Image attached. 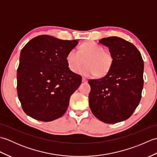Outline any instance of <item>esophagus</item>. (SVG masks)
<instances>
[{"mask_svg":"<svg viewBox=\"0 0 157 157\" xmlns=\"http://www.w3.org/2000/svg\"><path fill=\"white\" fill-rule=\"evenodd\" d=\"M82 82H84V83H86V82H88V79H86V78H82Z\"/></svg>","mask_w":157,"mask_h":157,"instance_id":"obj_1","label":"esophagus"}]
</instances>
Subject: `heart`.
<instances>
[{
    "mask_svg": "<svg viewBox=\"0 0 157 157\" xmlns=\"http://www.w3.org/2000/svg\"><path fill=\"white\" fill-rule=\"evenodd\" d=\"M84 60L86 65L79 70L78 73L85 77L96 74L98 77L104 76L109 71L113 63L111 53L92 41L82 44L78 51L75 49L70 50L66 56L68 67L75 73L84 64Z\"/></svg>",
    "mask_w": 157,
    "mask_h": 157,
    "instance_id": "heart-1",
    "label": "heart"
}]
</instances>
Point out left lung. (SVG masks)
I'll return each instance as SVG.
<instances>
[{"label":"left lung","mask_w":157,"mask_h":157,"mask_svg":"<svg viewBox=\"0 0 157 157\" xmlns=\"http://www.w3.org/2000/svg\"><path fill=\"white\" fill-rule=\"evenodd\" d=\"M99 43L109 48L113 63L105 77L88 81L89 105L96 118L111 124L128 119L138 106L144 61L137 48L121 38H104Z\"/></svg>","instance_id":"8db88e82"}]
</instances>
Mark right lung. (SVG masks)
Listing matches in <instances>:
<instances>
[{"label": "right lung", "instance_id": "add662e5", "mask_svg": "<svg viewBox=\"0 0 157 157\" xmlns=\"http://www.w3.org/2000/svg\"><path fill=\"white\" fill-rule=\"evenodd\" d=\"M79 40L38 36L25 45L17 69V94L22 109L33 119L51 121L65 114L82 77L68 67L66 56Z\"/></svg>", "mask_w": 157, "mask_h": 157}]
</instances>
